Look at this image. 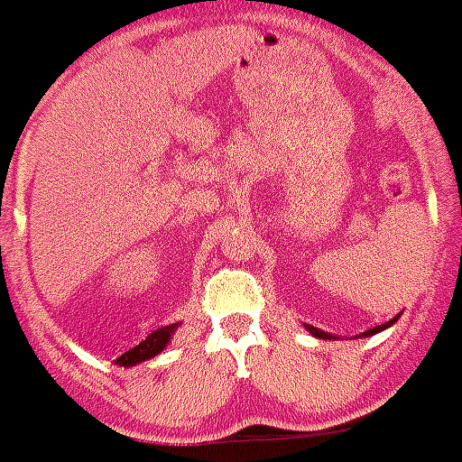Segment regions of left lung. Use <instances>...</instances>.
<instances>
[{"label":"left lung","instance_id":"obj_1","mask_svg":"<svg viewBox=\"0 0 462 462\" xmlns=\"http://www.w3.org/2000/svg\"><path fill=\"white\" fill-rule=\"evenodd\" d=\"M398 317L401 315H396L394 319H390V321H385L383 326H377V328H373V329H366V332L364 334H360L362 338H368V336H374V334H379V332H383V329H388V328H392L394 326V323L398 321ZM306 329H309V332L315 336V338H323V340H332L334 336L332 334H328V332H323V329H319V328H312V326H304Z\"/></svg>","mask_w":462,"mask_h":462}]
</instances>
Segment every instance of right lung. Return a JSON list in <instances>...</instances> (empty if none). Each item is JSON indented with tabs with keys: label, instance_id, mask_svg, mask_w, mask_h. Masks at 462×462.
Masks as SVG:
<instances>
[{
	"label": "right lung",
	"instance_id": "right-lung-1",
	"mask_svg": "<svg viewBox=\"0 0 462 462\" xmlns=\"http://www.w3.org/2000/svg\"><path fill=\"white\" fill-rule=\"evenodd\" d=\"M180 328V323H171V326H164L161 329H156V332H152L143 343H139L134 346V349H130L124 353V356H119L116 364L119 366H136V364L145 362V360H152V357H156L158 353L164 351V346L171 343V338H173L175 329Z\"/></svg>",
	"mask_w": 462,
	"mask_h": 462
}]
</instances>
